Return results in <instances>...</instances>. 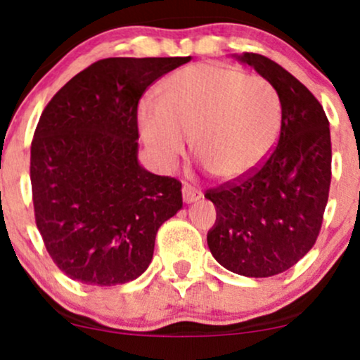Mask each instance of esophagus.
<instances>
[{
    "mask_svg": "<svg viewBox=\"0 0 360 360\" xmlns=\"http://www.w3.org/2000/svg\"><path fill=\"white\" fill-rule=\"evenodd\" d=\"M201 196H203V194H201L200 189L193 188L191 184H184L183 186V200H184V203H194V201L200 200Z\"/></svg>",
    "mask_w": 360,
    "mask_h": 360,
    "instance_id": "esophagus-1",
    "label": "esophagus"
}]
</instances>
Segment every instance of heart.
<instances>
[{
  "mask_svg": "<svg viewBox=\"0 0 360 360\" xmlns=\"http://www.w3.org/2000/svg\"><path fill=\"white\" fill-rule=\"evenodd\" d=\"M281 100L269 81L210 62L181 69L160 100L140 103V134L160 167L176 166L194 137L196 154L218 179L255 171L278 142Z\"/></svg>",
  "mask_w": 360,
  "mask_h": 360,
  "instance_id": "1",
  "label": "heart"
}]
</instances>
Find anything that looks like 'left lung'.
<instances>
[{"mask_svg":"<svg viewBox=\"0 0 360 360\" xmlns=\"http://www.w3.org/2000/svg\"><path fill=\"white\" fill-rule=\"evenodd\" d=\"M235 59L278 91L281 131L262 166L206 191L217 208L206 240L225 269L269 278L304 257L320 233L332 181L330 123L311 91L274 60L252 52Z\"/></svg>","mask_w":360,"mask_h":360,"instance_id":"8db88e82","label":"left lung"}]
</instances>
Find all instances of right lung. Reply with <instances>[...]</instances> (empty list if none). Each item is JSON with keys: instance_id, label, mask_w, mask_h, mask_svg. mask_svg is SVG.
Instances as JSON below:
<instances>
[{"instance_id": "add662e5", "label": "right lung", "mask_w": 360, "mask_h": 360, "mask_svg": "<svg viewBox=\"0 0 360 360\" xmlns=\"http://www.w3.org/2000/svg\"><path fill=\"white\" fill-rule=\"evenodd\" d=\"M191 57H110L45 106L32 140L37 229L74 281L115 286L143 274L155 235L183 208L181 183L139 162L137 108L152 82Z\"/></svg>"}]
</instances>
